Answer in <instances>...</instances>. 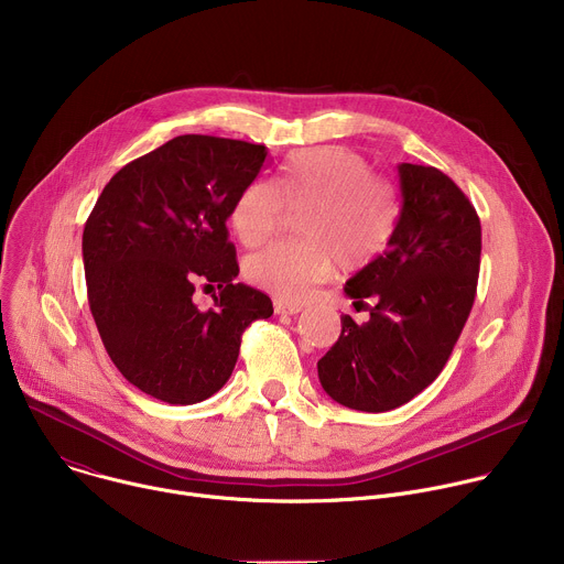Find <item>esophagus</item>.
I'll list each match as a JSON object with an SVG mask.
<instances>
[{"instance_id": "obj_1", "label": "esophagus", "mask_w": 564, "mask_h": 564, "mask_svg": "<svg viewBox=\"0 0 564 564\" xmlns=\"http://www.w3.org/2000/svg\"><path fill=\"white\" fill-rule=\"evenodd\" d=\"M274 310L279 314H299L303 310V303H288V301H276Z\"/></svg>"}]
</instances>
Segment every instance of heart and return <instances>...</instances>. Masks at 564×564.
<instances>
[{
    "label": "heart",
    "mask_w": 564,
    "mask_h": 564,
    "mask_svg": "<svg viewBox=\"0 0 564 564\" xmlns=\"http://www.w3.org/2000/svg\"><path fill=\"white\" fill-rule=\"evenodd\" d=\"M296 214L294 240H279L246 261V276L270 294L296 301L324 281L335 263L370 265L390 243L399 223L394 187L372 176L368 160L339 144L294 151L274 178L240 189L229 225L243 246H261L281 223L283 207Z\"/></svg>",
    "instance_id": "obj_1"
}]
</instances>
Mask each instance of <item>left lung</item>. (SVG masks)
I'll return each instance as SVG.
<instances>
[{"label": "left lung", "instance_id": "obj_1", "mask_svg": "<svg viewBox=\"0 0 564 564\" xmlns=\"http://www.w3.org/2000/svg\"><path fill=\"white\" fill-rule=\"evenodd\" d=\"M401 212L388 250L344 292L372 299L366 324L341 316L339 341L318 359V381L341 406L383 413L437 379L470 314L481 227L464 192L440 170L401 163Z\"/></svg>", "mask_w": 564, "mask_h": 564}]
</instances>
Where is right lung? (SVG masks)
I'll list each match as a JSON object with an SVG mask.
<instances>
[{"label": "right lung", "mask_w": 564, "mask_h": 564, "mask_svg": "<svg viewBox=\"0 0 564 564\" xmlns=\"http://www.w3.org/2000/svg\"><path fill=\"white\" fill-rule=\"evenodd\" d=\"M268 149L178 135L124 165L102 189L83 234L91 314L122 377L167 404H196L229 379L240 335L272 316L268 294L238 276L229 209ZM198 282L215 307L193 303Z\"/></svg>", "instance_id": "1"}]
</instances>
